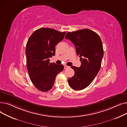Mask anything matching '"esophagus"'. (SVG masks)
Returning <instances> with one entry per match:
<instances>
[{
    "mask_svg": "<svg viewBox=\"0 0 127 127\" xmlns=\"http://www.w3.org/2000/svg\"><path fill=\"white\" fill-rule=\"evenodd\" d=\"M64 68H65V69L66 68L69 67V66H68L67 65H66V64H64Z\"/></svg>",
    "mask_w": 127,
    "mask_h": 127,
    "instance_id": "34e87169",
    "label": "esophagus"
}]
</instances>
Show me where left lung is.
Segmentation results:
<instances>
[{"label":"left lung","instance_id":"left-lung-1","mask_svg":"<svg viewBox=\"0 0 127 127\" xmlns=\"http://www.w3.org/2000/svg\"><path fill=\"white\" fill-rule=\"evenodd\" d=\"M65 38L74 44L81 62L80 67L71 66L75 75L68 79V83L72 89L83 90L94 80L100 69L103 56L101 39L97 33L89 29L68 32Z\"/></svg>","mask_w":127,"mask_h":127}]
</instances>
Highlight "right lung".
Returning <instances> with one entry per match:
<instances>
[{
    "label": "right lung",
    "mask_w": 127,
    "mask_h": 127,
    "mask_svg": "<svg viewBox=\"0 0 127 127\" xmlns=\"http://www.w3.org/2000/svg\"><path fill=\"white\" fill-rule=\"evenodd\" d=\"M65 33L51 28H40L32 33L27 43V68L31 82L39 91L51 90L57 75L64 69L62 64L50 63L49 58L55 55V47L62 41Z\"/></svg>",
    "instance_id": "1"
}]
</instances>
